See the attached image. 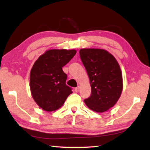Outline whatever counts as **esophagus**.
Here are the masks:
<instances>
[{"instance_id": "1", "label": "esophagus", "mask_w": 150, "mask_h": 150, "mask_svg": "<svg viewBox=\"0 0 150 150\" xmlns=\"http://www.w3.org/2000/svg\"><path fill=\"white\" fill-rule=\"evenodd\" d=\"M79 90H80V86H77V87H76L75 89V91H76V92H79Z\"/></svg>"}]
</instances>
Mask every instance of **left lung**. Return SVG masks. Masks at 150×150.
<instances>
[{
    "mask_svg": "<svg viewBox=\"0 0 150 150\" xmlns=\"http://www.w3.org/2000/svg\"><path fill=\"white\" fill-rule=\"evenodd\" d=\"M80 57L89 78L91 95L85 100L88 108L104 112L117 103L123 89L122 71L116 58L103 49L83 48Z\"/></svg>",
    "mask_w": 150,
    "mask_h": 150,
    "instance_id": "left-lung-1",
    "label": "left lung"
}]
</instances>
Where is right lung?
I'll return each mask as SVG.
<instances>
[{
  "label": "right lung",
  "mask_w": 150,
  "mask_h": 150,
  "mask_svg": "<svg viewBox=\"0 0 150 150\" xmlns=\"http://www.w3.org/2000/svg\"><path fill=\"white\" fill-rule=\"evenodd\" d=\"M76 53L75 50H49L35 62L30 71V87L34 101L42 110H57L73 93L65 84L67 75L62 67Z\"/></svg>",
  "instance_id": "obj_1"
}]
</instances>
